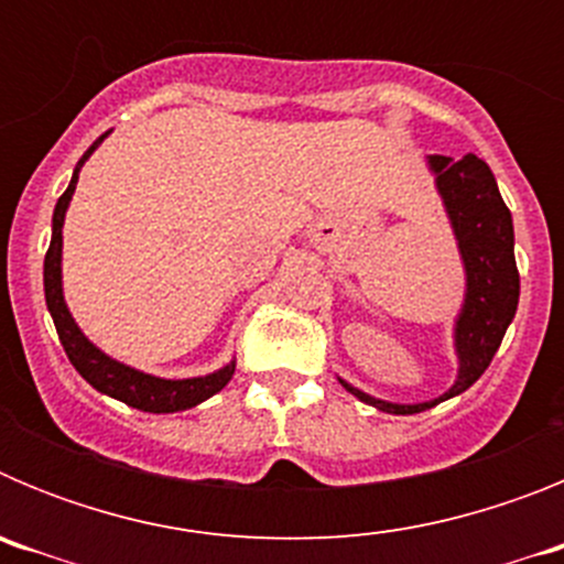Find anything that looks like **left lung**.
<instances>
[{
    "mask_svg": "<svg viewBox=\"0 0 564 564\" xmlns=\"http://www.w3.org/2000/svg\"><path fill=\"white\" fill-rule=\"evenodd\" d=\"M426 166L435 174V188L441 194L446 217L457 239V251L466 273V293H463L460 313L455 318V356L457 378L443 395L423 403H392L372 398L358 387H341L390 415H415L432 410L441 401L466 392L495 358L502 336L517 313L520 302V273L514 262V223L511 212L502 203L495 174L477 154H463L460 161L430 154Z\"/></svg>",
    "mask_w": 564,
    "mask_h": 564,
    "instance_id": "obj_1",
    "label": "left lung"
}]
</instances>
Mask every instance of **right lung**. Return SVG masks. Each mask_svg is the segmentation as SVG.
<instances>
[{
    "instance_id": "1",
    "label": "right lung",
    "mask_w": 564,
    "mask_h": 564,
    "mask_svg": "<svg viewBox=\"0 0 564 564\" xmlns=\"http://www.w3.org/2000/svg\"><path fill=\"white\" fill-rule=\"evenodd\" d=\"M109 132H104L93 147L84 152L82 161L73 169V181H69L67 192L58 197L56 212H53V237H50L47 257H44V299H47V311L53 316V325H56L58 338H62V347L67 352V358L73 361V367L78 370V376L96 387L101 395L115 398V401H123L132 410L141 412H154V415H166V412H183L192 410L197 403L208 401L212 395L226 387L234 376V367L237 361H228L220 370L208 372V376H194V378H161L149 376L143 370H134L129 364L118 361V358L107 356L101 347L89 341L82 333V327L76 325V318L69 313L67 302H64V288H62V228L64 217H67L69 200L76 194L78 172L87 163V158L101 147V141Z\"/></svg>"
}]
</instances>
